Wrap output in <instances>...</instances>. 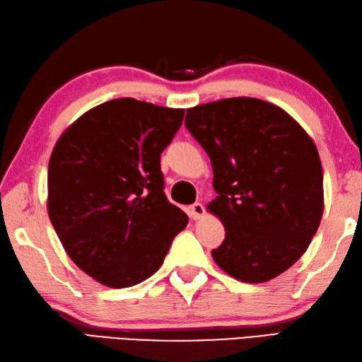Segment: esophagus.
<instances>
[{"instance_id":"obj_1","label":"esophagus","mask_w":362,"mask_h":362,"mask_svg":"<svg viewBox=\"0 0 362 362\" xmlns=\"http://www.w3.org/2000/svg\"><path fill=\"white\" fill-rule=\"evenodd\" d=\"M189 216L192 217L194 221L197 219H202V217L204 216V206L202 203H194L192 206L189 208Z\"/></svg>"}]
</instances>
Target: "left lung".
<instances>
[{"mask_svg": "<svg viewBox=\"0 0 362 362\" xmlns=\"http://www.w3.org/2000/svg\"><path fill=\"white\" fill-rule=\"evenodd\" d=\"M186 127L208 153L223 223L216 264L245 284L282 274L308 250L322 222L323 170L296 119L271 102L228 98L187 108Z\"/></svg>", "mask_w": 362, "mask_h": 362, "instance_id": "obj_1", "label": "left lung"}]
</instances>
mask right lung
Listing matches in <instances>:
<instances>
[{
  "mask_svg": "<svg viewBox=\"0 0 362 362\" xmlns=\"http://www.w3.org/2000/svg\"><path fill=\"white\" fill-rule=\"evenodd\" d=\"M182 108L132 98L104 102L61 134L47 209L67 255L94 281L132 287L158 271L189 217L163 194L160 154Z\"/></svg>",
  "mask_w": 362,
  "mask_h": 362,
  "instance_id": "add662e5",
  "label": "right lung"
}]
</instances>
